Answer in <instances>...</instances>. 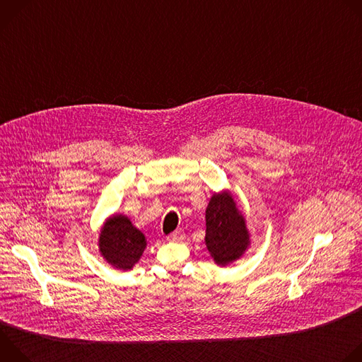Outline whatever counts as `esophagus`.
<instances>
[{"instance_id": "esophagus-1", "label": "esophagus", "mask_w": 362, "mask_h": 362, "mask_svg": "<svg viewBox=\"0 0 362 362\" xmlns=\"http://www.w3.org/2000/svg\"><path fill=\"white\" fill-rule=\"evenodd\" d=\"M185 232L183 230H176V232H173V233H170L169 236H168V240L169 242H173V243H177V242H182V240H185Z\"/></svg>"}]
</instances>
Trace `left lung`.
I'll return each mask as SVG.
<instances>
[{"label":"left lung","instance_id":"1","mask_svg":"<svg viewBox=\"0 0 362 362\" xmlns=\"http://www.w3.org/2000/svg\"><path fill=\"white\" fill-rule=\"evenodd\" d=\"M204 245L218 267L239 261L252 245V233L232 190L214 192L206 208Z\"/></svg>","mask_w":362,"mask_h":362}]
</instances>
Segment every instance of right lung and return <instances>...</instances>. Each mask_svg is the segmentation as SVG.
Returning <instances> with one entry per match:
<instances>
[{"label": "right lung", "mask_w": 362, "mask_h": 362, "mask_svg": "<svg viewBox=\"0 0 362 362\" xmlns=\"http://www.w3.org/2000/svg\"><path fill=\"white\" fill-rule=\"evenodd\" d=\"M98 253L113 269L132 271L147 247L146 235L123 214L110 215L98 230Z\"/></svg>", "instance_id": "1"}]
</instances>
